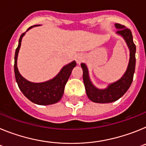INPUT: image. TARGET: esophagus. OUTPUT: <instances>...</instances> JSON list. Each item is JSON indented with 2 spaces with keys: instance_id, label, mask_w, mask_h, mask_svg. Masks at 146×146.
Wrapping results in <instances>:
<instances>
[{
  "instance_id": "obj_1",
  "label": "esophagus",
  "mask_w": 146,
  "mask_h": 146,
  "mask_svg": "<svg viewBox=\"0 0 146 146\" xmlns=\"http://www.w3.org/2000/svg\"><path fill=\"white\" fill-rule=\"evenodd\" d=\"M83 58H84V56L82 54H78L75 57V60L77 61V64H80L81 62L83 60Z\"/></svg>"
}]
</instances>
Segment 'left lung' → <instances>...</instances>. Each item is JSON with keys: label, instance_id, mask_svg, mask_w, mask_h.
<instances>
[{"label": "left lung", "instance_id": "1", "mask_svg": "<svg viewBox=\"0 0 146 146\" xmlns=\"http://www.w3.org/2000/svg\"><path fill=\"white\" fill-rule=\"evenodd\" d=\"M115 27L118 28L117 33L121 35L126 41L130 50V59L126 72L119 80L110 84L106 89L100 90L94 87L90 81L88 72L86 66L84 64H81L83 74V82H84L86 91L88 97L94 102L96 103H110L119 99L123 94L127 91L133 80L134 73L135 69V52L136 46L133 42L132 34L128 28L124 25L116 23Z\"/></svg>", "mask_w": 146, "mask_h": 146}]
</instances>
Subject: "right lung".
<instances>
[{
    "label": "right lung",
    "mask_w": 146,
    "mask_h": 146,
    "mask_svg": "<svg viewBox=\"0 0 146 146\" xmlns=\"http://www.w3.org/2000/svg\"><path fill=\"white\" fill-rule=\"evenodd\" d=\"M36 25L31 26L30 28ZM27 30V31H28ZM25 33H22L19 39V44L17 47L15 55V74L18 87L30 101L39 105H49L60 101L64 92V88L69 80L72 71L76 66V62L72 61L63 67L59 74L51 80L40 83L31 82L21 76L17 66V60L19 50L21 45L22 38Z\"/></svg>",
    "instance_id": "1"
}]
</instances>
